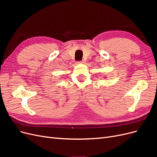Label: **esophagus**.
<instances>
[{"label": "esophagus", "mask_w": 157, "mask_h": 157, "mask_svg": "<svg viewBox=\"0 0 157 157\" xmlns=\"http://www.w3.org/2000/svg\"><path fill=\"white\" fill-rule=\"evenodd\" d=\"M78 63H85V61H78Z\"/></svg>", "instance_id": "esophagus-1"}]
</instances>
